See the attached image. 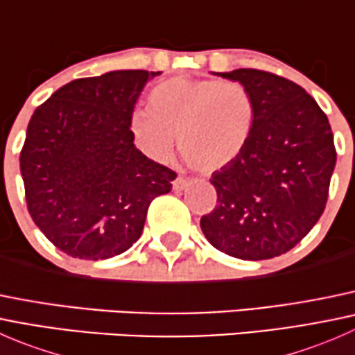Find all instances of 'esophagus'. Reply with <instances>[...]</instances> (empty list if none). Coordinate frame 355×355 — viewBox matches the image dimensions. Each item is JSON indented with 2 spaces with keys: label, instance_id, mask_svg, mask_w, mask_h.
Here are the masks:
<instances>
[{
  "label": "esophagus",
  "instance_id": "obj_1",
  "mask_svg": "<svg viewBox=\"0 0 355 355\" xmlns=\"http://www.w3.org/2000/svg\"><path fill=\"white\" fill-rule=\"evenodd\" d=\"M187 185H189V182L185 180V178L178 177V178H175V180H173V191L180 192V191H184V189L187 187Z\"/></svg>",
  "mask_w": 355,
  "mask_h": 355
}]
</instances>
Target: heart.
<instances>
[{
  "mask_svg": "<svg viewBox=\"0 0 355 355\" xmlns=\"http://www.w3.org/2000/svg\"><path fill=\"white\" fill-rule=\"evenodd\" d=\"M149 111L128 118L135 148L156 163L180 153L204 173L227 166L247 146L256 125V101L244 84L216 78L173 77L148 94Z\"/></svg>",
  "mask_w": 355,
  "mask_h": 355,
  "instance_id": "heart-1",
  "label": "heart"
}]
</instances>
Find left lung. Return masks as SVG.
<instances>
[{"instance_id":"obj_1","label":"left lung","mask_w":355,"mask_h":355,"mask_svg":"<svg viewBox=\"0 0 355 355\" xmlns=\"http://www.w3.org/2000/svg\"><path fill=\"white\" fill-rule=\"evenodd\" d=\"M256 101L249 142L211 175L218 204L200 218L211 245L239 259L288 252L323 214L336 163L327 114L300 85L256 68L218 73Z\"/></svg>"}]
</instances>
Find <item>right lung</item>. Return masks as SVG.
<instances>
[{
	"label": "right lung",
	"instance_id": "add662e5",
	"mask_svg": "<svg viewBox=\"0 0 355 355\" xmlns=\"http://www.w3.org/2000/svg\"><path fill=\"white\" fill-rule=\"evenodd\" d=\"M161 71L114 70L77 78L32 114L20 153L28 213L60 250L108 259L130 249L151 200L177 173L135 148L128 118Z\"/></svg>",
	"mask_w": 355,
	"mask_h": 355
}]
</instances>
